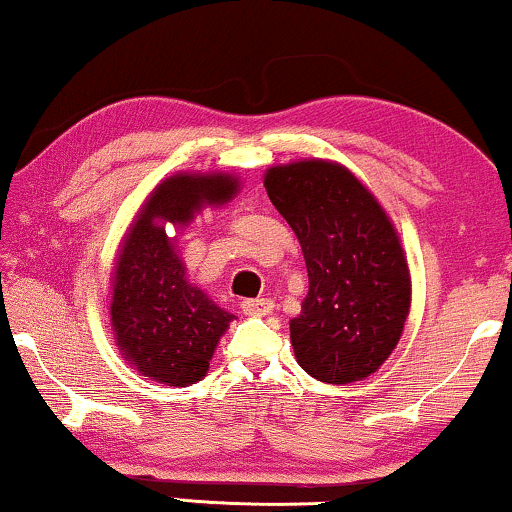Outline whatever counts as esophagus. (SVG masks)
<instances>
[{
    "instance_id": "esophagus-1",
    "label": "esophagus",
    "mask_w": 512,
    "mask_h": 512,
    "mask_svg": "<svg viewBox=\"0 0 512 512\" xmlns=\"http://www.w3.org/2000/svg\"><path fill=\"white\" fill-rule=\"evenodd\" d=\"M242 312L249 314V317H265V314L272 312V300L270 298H258V300H242Z\"/></svg>"
}]
</instances>
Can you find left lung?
<instances>
[{
  "label": "left lung",
  "mask_w": 512,
  "mask_h": 512,
  "mask_svg": "<svg viewBox=\"0 0 512 512\" xmlns=\"http://www.w3.org/2000/svg\"><path fill=\"white\" fill-rule=\"evenodd\" d=\"M263 184L298 237L310 279L289 321L298 366L326 384L366 380L394 352L410 314V268L396 226L333 160L272 165Z\"/></svg>",
  "instance_id": "obj_1"
}]
</instances>
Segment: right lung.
<instances>
[{"label": "right lung", "mask_w": 512, "mask_h": 512, "mask_svg": "<svg viewBox=\"0 0 512 512\" xmlns=\"http://www.w3.org/2000/svg\"><path fill=\"white\" fill-rule=\"evenodd\" d=\"M237 193L240 177L230 172H174L153 188L123 235L111 277V331L123 359L146 380L200 382L235 319L188 282L177 240L165 228H184Z\"/></svg>", "instance_id": "right-lung-1"}]
</instances>
